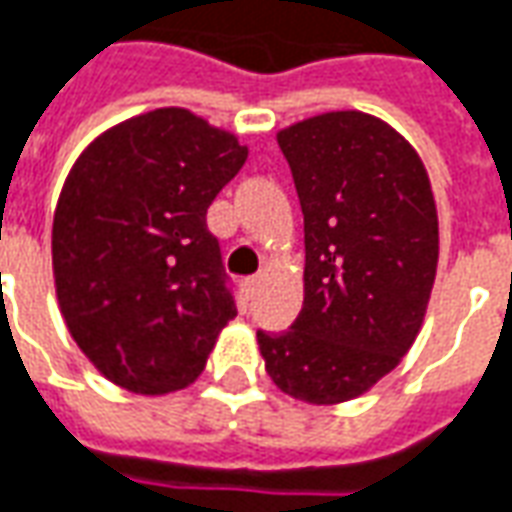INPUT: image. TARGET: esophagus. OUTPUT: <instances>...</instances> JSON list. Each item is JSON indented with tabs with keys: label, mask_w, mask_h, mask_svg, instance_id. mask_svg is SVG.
I'll list each match as a JSON object with an SVG mask.
<instances>
[{
	"label": "esophagus",
	"mask_w": 512,
	"mask_h": 512,
	"mask_svg": "<svg viewBox=\"0 0 512 512\" xmlns=\"http://www.w3.org/2000/svg\"><path fill=\"white\" fill-rule=\"evenodd\" d=\"M259 284H262V278L250 276L242 281V290H245V295H248V298H253V295H256V290H259Z\"/></svg>",
	"instance_id": "obj_1"
}]
</instances>
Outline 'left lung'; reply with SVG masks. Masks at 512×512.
Returning a JSON list of instances; mask_svg holds the SVG:
<instances>
[{
	"label": "left lung",
	"mask_w": 512,
	"mask_h": 512,
	"mask_svg": "<svg viewBox=\"0 0 512 512\" xmlns=\"http://www.w3.org/2000/svg\"><path fill=\"white\" fill-rule=\"evenodd\" d=\"M303 211V306L281 334L256 331L287 396L343 404L396 368L424 326L438 273V209L421 155L362 111L276 133Z\"/></svg>",
	"instance_id": "8db88e82"
}]
</instances>
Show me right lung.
<instances>
[{
    "instance_id": "right-lung-1",
    "label": "right lung",
    "mask_w": 512,
    "mask_h": 512,
    "mask_svg": "<svg viewBox=\"0 0 512 512\" xmlns=\"http://www.w3.org/2000/svg\"><path fill=\"white\" fill-rule=\"evenodd\" d=\"M248 161L231 130L155 108L100 133L52 220L63 323L108 382L167 396L203 373L236 317L206 211Z\"/></svg>"
}]
</instances>
